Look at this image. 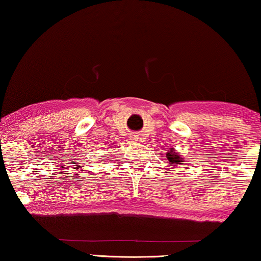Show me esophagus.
Returning a JSON list of instances; mask_svg holds the SVG:
<instances>
[{"mask_svg": "<svg viewBox=\"0 0 261 261\" xmlns=\"http://www.w3.org/2000/svg\"><path fill=\"white\" fill-rule=\"evenodd\" d=\"M130 139H131V141H138L140 138H139V136L137 135V134H132L130 136Z\"/></svg>", "mask_w": 261, "mask_h": 261, "instance_id": "34e87169", "label": "esophagus"}]
</instances>
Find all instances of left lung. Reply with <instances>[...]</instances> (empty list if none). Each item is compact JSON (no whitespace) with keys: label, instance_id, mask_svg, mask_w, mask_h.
I'll return each mask as SVG.
<instances>
[{"label":"left lung","instance_id":"left-lung-1","mask_svg":"<svg viewBox=\"0 0 261 261\" xmlns=\"http://www.w3.org/2000/svg\"><path fill=\"white\" fill-rule=\"evenodd\" d=\"M166 156L168 162H169V165H179V163L184 162V159L180 156L178 153L174 152L173 148H169V152H167Z\"/></svg>","mask_w":261,"mask_h":261}]
</instances>
